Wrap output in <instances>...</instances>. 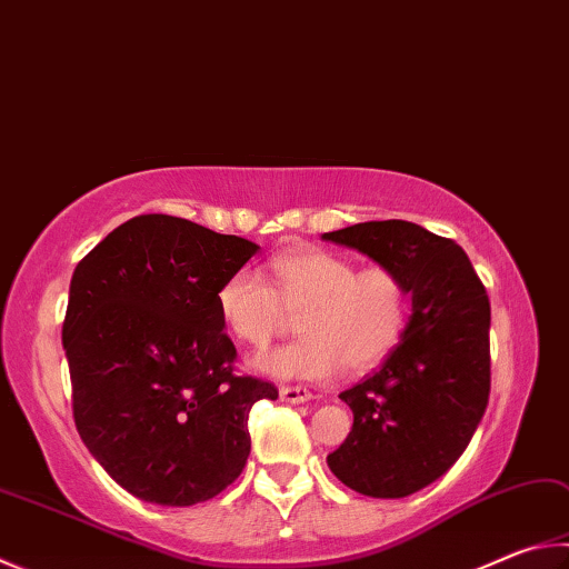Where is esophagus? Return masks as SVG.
Listing matches in <instances>:
<instances>
[{
    "label": "esophagus",
    "mask_w": 569,
    "mask_h": 569,
    "mask_svg": "<svg viewBox=\"0 0 569 569\" xmlns=\"http://www.w3.org/2000/svg\"><path fill=\"white\" fill-rule=\"evenodd\" d=\"M278 392H281V398L286 402H291V406H298V402H308L313 398V392L306 386H281L278 388Z\"/></svg>",
    "instance_id": "34e87169"
}]
</instances>
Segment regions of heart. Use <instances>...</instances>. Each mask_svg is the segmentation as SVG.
<instances>
[{"mask_svg":"<svg viewBox=\"0 0 569 569\" xmlns=\"http://www.w3.org/2000/svg\"><path fill=\"white\" fill-rule=\"evenodd\" d=\"M221 323L241 346L266 348L288 316L303 338L253 360L281 380H333L340 370L368 373L400 346L408 328L410 293L398 268L360 266L323 249L286 251L266 263V278L239 268L216 293Z\"/></svg>","mask_w":569,"mask_h":569,"instance_id":"heart-1","label":"heart"}]
</instances>
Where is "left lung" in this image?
Returning <instances> with one entry per match:
<instances>
[{
	"label": "left lung",
	"mask_w": 569,
	"mask_h": 569,
	"mask_svg": "<svg viewBox=\"0 0 569 569\" xmlns=\"http://www.w3.org/2000/svg\"><path fill=\"white\" fill-rule=\"evenodd\" d=\"M398 268L412 296L400 346L378 373L340 392L353 410L328 468L370 498H408L468 448L490 396V298L452 239L410 221H368L323 233Z\"/></svg>",
	"instance_id": "obj_1"
}]
</instances>
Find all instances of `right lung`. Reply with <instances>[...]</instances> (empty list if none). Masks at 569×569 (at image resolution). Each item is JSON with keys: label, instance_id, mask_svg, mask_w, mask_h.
I'll return each instance as SVG.
<instances>
[{"label": "right lung", "instance_id": "obj_1", "mask_svg": "<svg viewBox=\"0 0 569 569\" xmlns=\"http://www.w3.org/2000/svg\"><path fill=\"white\" fill-rule=\"evenodd\" d=\"M258 246L133 216L74 268L61 326L81 440L123 490L189 508L239 478L249 412L278 388L236 373L216 293Z\"/></svg>", "mask_w": 569, "mask_h": 569}]
</instances>
